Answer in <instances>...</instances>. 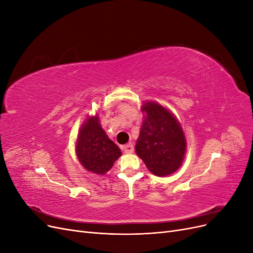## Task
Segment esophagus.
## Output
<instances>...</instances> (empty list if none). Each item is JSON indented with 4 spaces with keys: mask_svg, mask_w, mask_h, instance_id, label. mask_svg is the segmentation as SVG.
<instances>
[{
    "mask_svg": "<svg viewBox=\"0 0 253 253\" xmlns=\"http://www.w3.org/2000/svg\"><path fill=\"white\" fill-rule=\"evenodd\" d=\"M124 152L126 154H131V153L134 152V145L132 143H127L124 147Z\"/></svg>",
    "mask_w": 253,
    "mask_h": 253,
    "instance_id": "34e87169",
    "label": "esophagus"
}]
</instances>
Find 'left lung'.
<instances>
[{"mask_svg":"<svg viewBox=\"0 0 253 253\" xmlns=\"http://www.w3.org/2000/svg\"><path fill=\"white\" fill-rule=\"evenodd\" d=\"M144 120L136 142V153L148 169L157 176L174 173L186 152V139L179 122L163 105H142Z\"/></svg>","mask_w":253,"mask_h":253,"instance_id":"8db88e82","label":"left lung"}]
</instances>
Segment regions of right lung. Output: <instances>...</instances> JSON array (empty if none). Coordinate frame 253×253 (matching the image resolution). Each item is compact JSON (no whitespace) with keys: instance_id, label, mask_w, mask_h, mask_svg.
Returning <instances> with one entry per match:
<instances>
[{"instance_id":"right-lung-1","label":"right lung","mask_w":253,"mask_h":253,"mask_svg":"<svg viewBox=\"0 0 253 253\" xmlns=\"http://www.w3.org/2000/svg\"><path fill=\"white\" fill-rule=\"evenodd\" d=\"M76 152L81 165L89 172L103 175L121 155L120 149L102 129L98 116L86 119L80 129Z\"/></svg>"}]
</instances>
